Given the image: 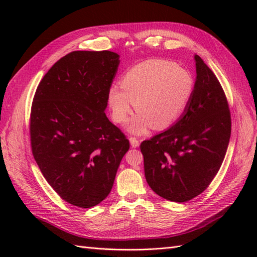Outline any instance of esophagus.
<instances>
[{
	"label": "esophagus",
	"instance_id": "34e87169",
	"mask_svg": "<svg viewBox=\"0 0 257 257\" xmlns=\"http://www.w3.org/2000/svg\"><path fill=\"white\" fill-rule=\"evenodd\" d=\"M129 141H130V145H132L133 148H137V147H139V145H140L139 140L136 139L135 137H130Z\"/></svg>",
	"mask_w": 257,
	"mask_h": 257
}]
</instances>
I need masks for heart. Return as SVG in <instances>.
<instances>
[{
	"label": "heart",
	"mask_w": 257,
	"mask_h": 257,
	"mask_svg": "<svg viewBox=\"0 0 257 257\" xmlns=\"http://www.w3.org/2000/svg\"><path fill=\"white\" fill-rule=\"evenodd\" d=\"M193 91L194 79L188 69L165 59H148L128 69L121 86L112 85L107 98L117 123L127 121L137 106L139 110L128 130L144 135L154 125L165 129L176 122L189 106Z\"/></svg>",
	"instance_id": "1"
}]
</instances>
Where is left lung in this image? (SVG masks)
<instances>
[{
	"label": "left lung",
	"mask_w": 257,
	"mask_h": 257,
	"mask_svg": "<svg viewBox=\"0 0 257 257\" xmlns=\"http://www.w3.org/2000/svg\"><path fill=\"white\" fill-rule=\"evenodd\" d=\"M189 106L171 128L140 146L145 176L161 198L187 202L209 187L231 137V113L220 81L198 55Z\"/></svg>",
	"instance_id": "1"
}]
</instances>
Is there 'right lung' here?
Here are the masks:
<instances>
[{
    "label": "right lung",
    "mask_w": 257,
    "mask_h": 257,
    "mask_svg": "<svg viewBox=\"0 0 257 257\" xmlns=\"http://www.w3.org/2000/svg\"><path fill=\"white\" fill-rule=\"evenodd\" d=\"M119 62L109 51L69 53L45 74L32 103L37 166L64 201L84 209L110 193L129 150V140L105 113Z\"/></svg>",
    "instance_id": "obj_1"
}]
</instances>
